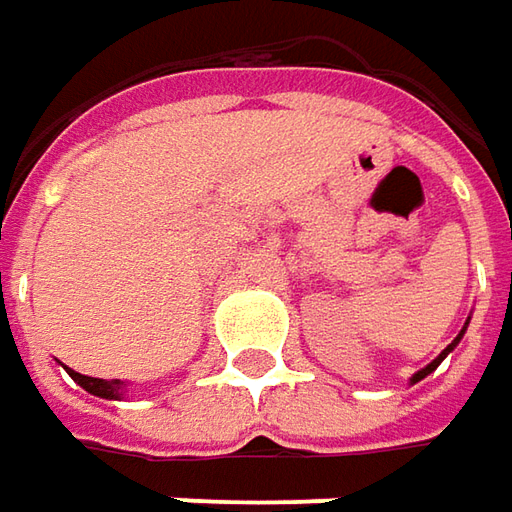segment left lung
Segmentation results:
<instances>
[{
	"instance_id": "obj_1",
	"label": "left lung",
	"mask_w": 512,
	"mask_h": 512,
	"mask_svg": "<svg viewBox=\"0 0 512 512\" xmlns=\"http://www.w3.org/2000/svg\"><path fill=\"white\" fill-rule=\"evenodd\" d=\"M468 322H471V316H468V319H465V325H462V330H460V333H457V339H454V342L448 344L446 350H443V353H440V356L434 358V361H431V364H426V367H423V370H417V373L412 375V378H409V384H417V381H423V378H426V375L434 373V370H437V367H440V361H443V358H446L448 353H451V350H454V347H457V344H460L462 336H465V330H468Z\"/></svg>"
}]
</instances>
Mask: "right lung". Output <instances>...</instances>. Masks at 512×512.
Wrapping results in <instances>:
<instances>
[{
  "instance_id": "1",
  "label": "right lung",
  "mask_w": 512,
  "mask_h": 512,
  "mask_svg": "<svg viewBox=\"0 0 512 512\" xmlns=\"http://www.w3.org/2000/svg\"><path fill=\"white\" fill-rule=\"evenodd\" d=\"M66 373L72 375L75 384H81L89 395H97V398H106V401H123L125 398V381L114 378V381H106V378H89V375L75 373L66 367Z\"/></svg>"
}]
</instances>
